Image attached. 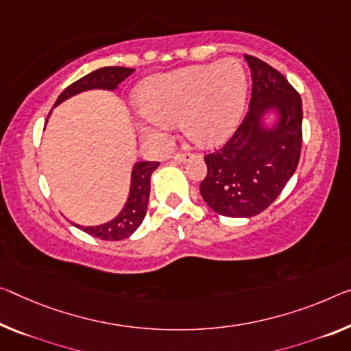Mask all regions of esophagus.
Wrapping results in <instances>:
<instances>
[{
  "instance_id": "obj_1",
  "label": "esophagus",
  "mask_w": 351,
  "mask_h": 351,
  "mask_svg": "<svg viewBox=\"0 0 351 351\" xmlns=\"http://www.w3.org/2000/svg\"><path fill=\"white\" fill-rule=\"evenodd\" d=\"M190 158H193V154L190 152H179L174 155V161H179V163H185V161H188Z\"/></svg>"
}]
</instances>
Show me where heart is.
<instances>
[{
	"label": "heart",
	"mask_w": 351,
	"mask_h": 351,
	"mask_svg": "<svg viewBox=\"0 0 351 351\" xmlns=\"http://www.w3.org/2000/svg\"><path fill=\"white\" fill-rule=\"evenodd\" d=\"M246 72L237 59L191 66L152 77L141 84L138 104L145 114L144 133L158 138L171 122L196 144L213 145L229 136L246 100Z\"/></svg>",
	"instance_id": "heart-1"
}]
</instances>
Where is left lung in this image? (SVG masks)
Instances as JSON below:
<instances>
[{"label":"left lung","mask_w":351,"mask_h":351,"mask_svg":"<svg viewBox=\"0 0 351 351\" xmlns=\"http://www.w3.org/2000/svg\"><path fill=\"white\" fill-rule=\"evenodd\" d=\"M252 75L250 110L223 147L207 154L201 194L223 217L250 218L274 202L298 166L303 143L301 97L282 73L245 55ZM269 107L280 111L273 129L260 123Z\"/></svg>","instance_id":"8db88e82"}]
</instances>
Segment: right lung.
I'll use <instances>...</instances> for the list:
<instances>
[{"label": "right lung", "instance_id": "1", "mask_svg": "<svg viewBox=\"0 0 351 351\" xmlns=\"http://www.w3.org/2000/svg\"><path fill=\"white\" fill-rule=\"evenodd\" d=\"M133 72L134 69L127 67L97 69L94 72L84 75L83 78H80L75 83L67 86L61 93V95L58 97L55 106L69 99V97L88 89H116L117 84L122 83L127 77H130ZM158 165L160 163H157V161H139V163L133 166L130 194H128L125 207L121 210V213L114 219H111L110 223H105L101 226H90V228H83V226L78 224L75 226L86 232V234L97 237L100 240L117 241L130 237L141 226L145 212H147L150 176L158 168Z\"/></svg>", "mask_w": 351, "mask_h": 351}]
</instances>
